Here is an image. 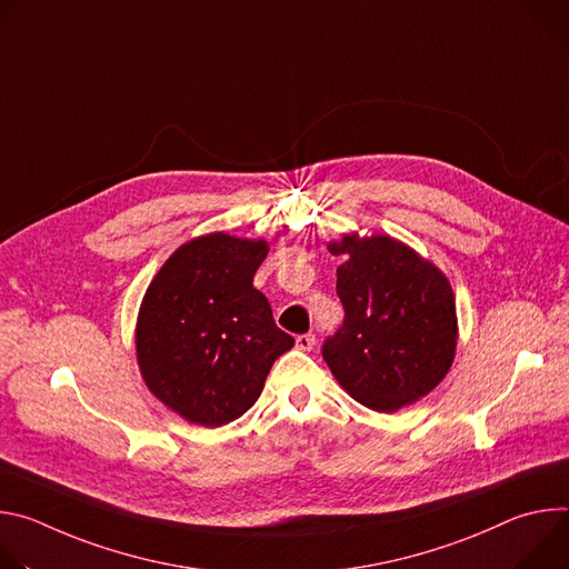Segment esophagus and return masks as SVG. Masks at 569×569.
<instances>
[{"label":"esophagus","mask_w":569,"mask_h":569,"mask_svg":"<svg viewBox=\"0 0 569 569\" xmlns=\"http://www.w3.org/2000/svg\"><path fill=\"white\" fill-rule=\"evenodd\" d=\"M295 345H297V349H301V351H310V349L315 347V336H312V333H301V336H297Z\"/></svg>","instance_id":"34e87169"}]
</instances>
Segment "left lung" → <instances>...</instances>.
I'll list each match as a JSON object with an SVG mask.
<instances>
[{
    "label": "left lung",
    "instance_id": "8db88e82",
    "mask_svg": "<svg viewBox=\"0 0 569 569\" xmlns=\"http://www.w3.org/2000/svg\"><path fill=\"white\" fill-rule=\"evenodd\" d=\"M342 327L321 356L338 382L369 410L396 412L432 391L457 347L455 295L448 279L389 236L331 242Z\"/></svg>",
    "mask_w": 569,
    "mask_h": 569
}]
</instances>
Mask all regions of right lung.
I'll return each instance as SVG.
<instances>
[{
    "instance_id": "1",
    "label": "right lung",
    "mask_w": 569,
    "mask_h": 569,
    "mask_svg": "<svg viewBox=\"0 0 569 569\" xmlns=\"http://www.w3.org/2000/svg\"><path fill=\"white\" fill-rule=\"evenodd\" d=\"M266 257L263 240L200 236L146 290L137 321L141 376L191 423L218 428L246 415L274 360L295 345L252 283Z\"/></svg>"
}]
</instances>
